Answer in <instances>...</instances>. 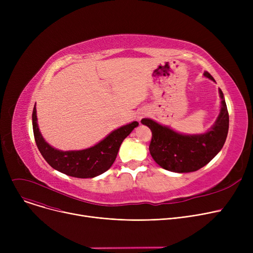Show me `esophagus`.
I'll return each mask as SVG.
<instances>
[{
	"label": "esophagus",
	"instance_id": "obj_1",
	"mask_svg": "<svg viewBox=\"0 0 253 253\" xmlns=\"http://www.w3.org/2000/svg\"><path fill=\"white\" fill-rule=\"evenodd\" d=\"M141 117H142V116H138V120H140V119H141Z\"/></svg>",
	"mask_w": 253,
	"mask_h": 253
}]
</instances>
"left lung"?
Instances as JSON below:
<instances>
[{
  "mask_svg": "<svg viewBox=\"0 0 253 253\" xmlns=\"http://www.w3.org/2000/svg\"><path fill=\"white\" fill-rule=\"evenodd\" d=\"M204 76L214 81L209 73L205 72ZM219 96L221 98L220 113L214 125L203 134L185 135L151 119L141 120V123L152 131L149 149L158 165L168 171L187 173L204 167L219 153L229 131V113L220 89Z\"/></svg>",
  "mask_w": 253,
  "mask_h": 253,
  "instance_id": "obj_1",
  "label": "left lung"
}]
</instances>
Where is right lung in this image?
Returning <instances> with one entry per match:
<instances>
[{
	"instance_id": "right-lung-1",
	"label": "right lung",
	"mask_w": 253,
	"mask_h": 253,
	"mask_svg": "<svg viewBox=\"0 0 253 253\" xmlns=\"http://www.w3.org/2000/svg\"><path fill=\"white\" fill-rule=\"evenodd\" d=\"M138 126L134 121L120 127L91 148L81 151H59L46 142L37 123L36 104L33 111V129L37 147L46 162L55 170L78 178H92L109 170L116 160L120 145Z\"/></svg>"
}]
</instances>
